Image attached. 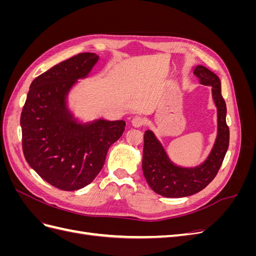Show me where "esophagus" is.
<instances>
[{"label":"esophagus","instance_id":"esophagus-1","mask_svg":"<svg viewBox=\"0 0 256 256\" xmlns=\"http://www.w3.org/2000/svg\"><path fill=\"white\" fill-rule=\"evenodd\" d=\"M131 124H132L134 127L138 128V127H142L144 125L145 120L143 118H141V116H134L132 120H131Z\"/></svg>","mask_w":256,"mask_h":256}]
</instances>
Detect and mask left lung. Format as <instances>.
Listing matches in <instances>:
<instances>
[{
  "mask_svg": "<svg viewBox=\"0 0 256 256\" xmlns=\"http://www.w3.org/2000/svg\"><path fill=\"white\" fill-rule=\"evenodd\" d=\"M200 83L212 86L216 108V136L210 152L196 166H177L152 130L144 134L142 168L152 190L166 198H184L203 190L218 173L228 148L230 130L226 125V104L221 95L219 76L203 65L193 69Z\"/></svg>",
  "mask_w": 256,
  "mask_h": 256,
  "instance_id": "left-lung-1",
  "label": "left lung"
}]
</instances>
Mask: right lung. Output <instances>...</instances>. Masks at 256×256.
Returning <instances> with one entry per match:
<instances>
[{"label":"right lung","instance_id":"right-lung-1","mask_svg":"<svg viewBox=\"0 0 256 256\" xmlns=\"http://www.w3.org/2000/svg\"><path fill=\"white\" fill-rule=\"evenodd\" d=\"M98 60L96 53H80L38 76L22 109L26 160L42 180L60 190H79L94 180L110 146L125 130L124 120L83 122L69 106V92L88 78Z\"/></svg>","mask_w":256,"mask_h":256}]
</instances>
